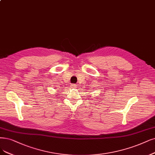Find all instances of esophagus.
Wrapping results in <instances>:
<instances>
[{
	"label": "esophagus",
	"instance_id": "esophagus-1",
	"mask_svg": "<svg viewBox=\"0 0 155 155\" xmlns=\"http://www.w3.org/2000/svg\"><path fill=\"white\" fill-rule=\"evenodd\" d=\"M71 87H73V88H76V87H77V85L74 84H72L71 85Z\"/></svg>",
	"mask_w": 155,
	"mask_h": 155
}]
</instances>
